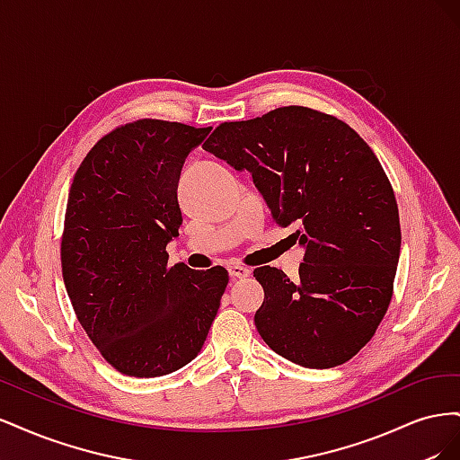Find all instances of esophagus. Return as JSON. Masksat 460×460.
Instances as JSON below:
<instances>
[{
	"label": "esophagus",
	"instance_id": "obj_1",
	"mask_svg": "<svg viewBox=\"0 0 460 460\" xmlns=\"http://www.w3.org/2000/svg\"><path fill=\"white\" fill-rule=\"evenodd\" d=\"M228 274L232 280H242V278H247L249 274H252V270H249L247 267H242V264H232V267H228Z\"/></svg>",
	"mask_w": 460,
	"mask_h": 460
}]
</instances>
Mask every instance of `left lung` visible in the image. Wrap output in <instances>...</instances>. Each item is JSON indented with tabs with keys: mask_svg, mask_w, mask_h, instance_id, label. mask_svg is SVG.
<instances>
[{
	"mask_svg": "<svg viewBox=\"0 0 460 460\" xmlns=\"http://www.w3.org/2000/svg\"><path fill=\"white\" fill-rule=\"evenodd\" d=\"M203 149L247 171L272 218L305 249L299 280L255 269V326L272 351L332 368L374 336L392 301L401 228L392 184L351 127L307 107L225 122Z\"/></svg>",
	"mask_w": 460,
	"mask_h": 460,
	"instance_id": "8db88e82",
	"label": "left lung"
}]
</instances>
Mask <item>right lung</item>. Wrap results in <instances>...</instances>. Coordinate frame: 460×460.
I'll list each match as a JSON object with an SVG mask.
<instances>
[{
	"instance_id": "obj_1",
	"label": "right lung",
	"mask_w": 460,
	"mask_h": 460,
	"mask_svg": "<svg viewBox=\"0 0 460 460\" xmlns=\"http://www.w3.org/2000/svg\"><path fill=\"white\" fill-rule=\"evenodd\" d=\"M211 128L144 119L97 142L68 193L61 267L78 323L109 365L157 378L196 358L228 284L222 267H169L178 180Z\"/></svg>"
}]
</instances>
